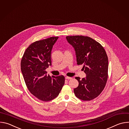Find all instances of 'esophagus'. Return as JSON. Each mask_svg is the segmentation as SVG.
<instances>
[{
    "mask_svg": "<svg viewBox=\"0 0 129 129\" xmlns=\"http://www.w3.org/2000/svg\"><path fill=\"white\" fill-rule=\"evenodd\" d=\"M65 79H67V80H70V79H71L72 78L71 77H65Z\"/></svg>",
    "mask_w": 129,
    "mask_h": 129,
    "instance_id": "34e87169",
    "label": "esophagus"
}]
</instances>
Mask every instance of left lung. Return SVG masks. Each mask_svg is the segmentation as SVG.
<instances>
[{"instance_id":"8db88e82","label":"left lung","mask_w":129,"mask_h":129,"mask_svg":"<svg viewBox=\"0 0 129 129\" xmlns=\"http://www.w3.org/2000/svg\"><path fill=\"white\" fill-rule=\"evenodd\" d=\"M68 42L75 49L78 65H83L86 77H76L79 86L74 89L78 99L86 101L98 96L108 79V59L106 51L97 41L83 36H67Z\"/></svg>"}]
</instances>
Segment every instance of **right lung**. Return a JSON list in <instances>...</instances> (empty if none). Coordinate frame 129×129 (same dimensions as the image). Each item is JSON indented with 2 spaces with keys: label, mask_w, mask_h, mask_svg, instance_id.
Segmentation results:
<instances>
[{
  "label": "right lung",
  "mask_w": 129,
  "mask_h": 129,
  "mask_svg": "<svg viewBox=\"0 0 129 129\" xmlns=\"http://www.w3.org/2000/svg\"><path fill=\"white\" fill-rule=\"evenodd\" d=\"M58 38L52 37L33 43L25 50L21 61V72L28 90L44 102L57 97L65 83L63 76L51 77L45 71L51 65V50Z\"/></svg>",
  "instance_id": "add662e5"
}]
</instances>
